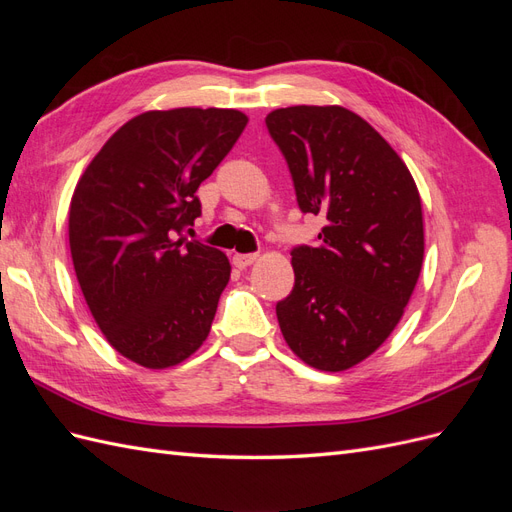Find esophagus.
<instances>
[{"instance_id":"obj_1","label":"esophagus","mask_w":512,"mask_h":512,"mask_svg":"<svg viewBox=\"0 0 512 512\" xmlns=\"http://www.w3.org/2000/svg\"><path fill=\"white\" fill-rule=\"evenodd\" d=\"M256 258H258L256 254H235L232 256V265H235L237 269H245V267L254 265Z\"/></svg>"}]
</instances>
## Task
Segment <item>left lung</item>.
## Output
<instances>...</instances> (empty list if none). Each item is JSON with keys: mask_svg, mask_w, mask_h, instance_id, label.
<instances>
[{"mask_svg": "<svg viewBox=\"0 0 512 512\" xmlns=\"http://www.w3.org/2000/svg\"><path fill=\"white\" fill-rule=\"evenodd\" d=\"M265 121L301 211L327 220L318 247L292 250L294 288L277 322L303 363L344 371L404 316L425 254L421 194L397 151L344 106L275 108Z\"/></svg>", "mask_w": 512, "mask_h": 512, "instance_id": "1", "label": "left lung"}]
</instances>
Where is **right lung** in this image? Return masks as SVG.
I'll use <instances>...</instances> for the list:
<instances>
[{
    "instance_id": "right-lung-1",
    "label": "right lung",
    "mask_w": 512,
    "mask_h": 512,
    "mask_svg": "<svg viewBox=\"0 0 512 512\" xmlns=\"http://www.w3.org/2000/svg\"><path fill=\"white\" fill-rule=\"evenodd\" d=\"M245 126L235 108L141 113L76 183L68 211L76 280L106 342L147 369L183 363L211 331L230 262L181 232L200 215L198 185Z\"/></svg>"
}]
</instances>
